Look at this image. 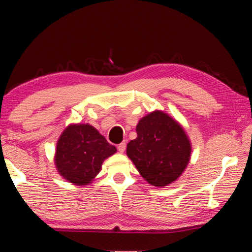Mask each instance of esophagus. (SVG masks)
I'll use <instances>...</instances> for the list:
<instances>
[{
    "mask_svg": "<svg viewBox=\"0 0 252 252\" xmlns=\"http://www.w3.org/2000/svg\"><path fill=\"white\" fill-rule=\"evenodd\" d=\"M126 142H121L118 146V151L120 152V153H123V152L126 151Z\"/></svg>",
    "mask_w": 252,
    "mask_h": 252,
    "instance_id": "1",
    "label": "esophagus"
}]
</instances>
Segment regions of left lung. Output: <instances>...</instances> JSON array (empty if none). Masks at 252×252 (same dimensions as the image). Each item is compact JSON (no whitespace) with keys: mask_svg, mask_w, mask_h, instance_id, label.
I'll use <instances>...</instances> for the list:
<instances>
[{"mask_svg":"<svg viewBox=\"0 0 252 252\" xmlns=\"http://www.w3.org/2000/svg\"><path fill=\"white\" fill-rule=\"evenodd\" d=\"M136 139L127 143L126 155L152 186L164 187L181 176L190 159L191 146L179 123L161 111L142 118Z\"/></svg>","mask_w":252,"mask_h":252,"instance_id":"left-lung-1","label":"left lung"}]
</instances>
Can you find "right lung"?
Wrapping results in <instances>:
<instances>
[{"instance_id": "obj_1", "label": "right lung", "mask_w": 252, "mask_h": 252, "mask_svg": "<svg viewBox=\"0 0 252 252\" xmlns=\"http://www.w3.org/2000/svg\"><path fill=\"white\" fill-rule=\"evenodd\" d=\"M116 152V147L106 141L95 127L74 125L66 127L60 136L55 164L67 181L83 186L99 173L104 159Z\"/></svg>"}]
</instances>
